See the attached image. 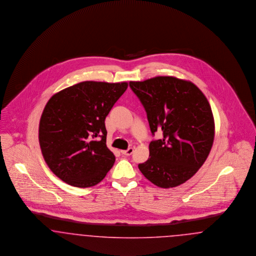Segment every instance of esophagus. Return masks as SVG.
<instances>
[{
  "label": "esophagus",
  "instance_id": "obj_1",
  "mask_svg": "<svg viewBox=\"0 0 256 256\" xmlns=\"http://www.w3.org/2000/svg\"><path fill=\"white\" fill-rule=\"evenodd\" d=\"M134 149L132 147H130V148H128L127 150H122V154L124 155V156H130V155H132L133 154Z\"/></svg>",
  "mask_w": 256,
  "mask_h": 256
}]
</instances>
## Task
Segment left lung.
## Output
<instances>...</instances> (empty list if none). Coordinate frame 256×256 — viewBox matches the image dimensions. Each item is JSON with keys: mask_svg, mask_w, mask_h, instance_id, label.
Wrapping results in <instances>:
<instances>
[{"mask_svg": "<svg viewBox=\"0 0 256 256\" xmlns=\"http://www.w3.org/2000/svg\"><path fill=\"white\" fill-rule=\"evenodd\" d=\"M129 86L144 107L150 130L162 134L149 144V158L140 172L158 188L178 186L206 162L214 140L212 108L193 83L158 76Z\"/></svg>", "mask_w": 256, "mask_h": 256, "instance_id": "1", "label": "left lung"}]
</instances>
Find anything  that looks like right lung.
<instances>
[{"label": "right lung", "instance_id": "right-lung-1", "mask_svg": "<svg viewBox=\"0 0 256 256\" xmlns=\"http://www.w3.org/2000/svg\"><path fill=\"white\" fill-rule=\"evenodd\" d=\"M127 87L126 82L84 81L48 101L39 124L40 147L48 166L68 184L94 186L114 166L105 118Z\"/></svg>", "mask_w": 256, "mask_h": 256}]
</instances>
